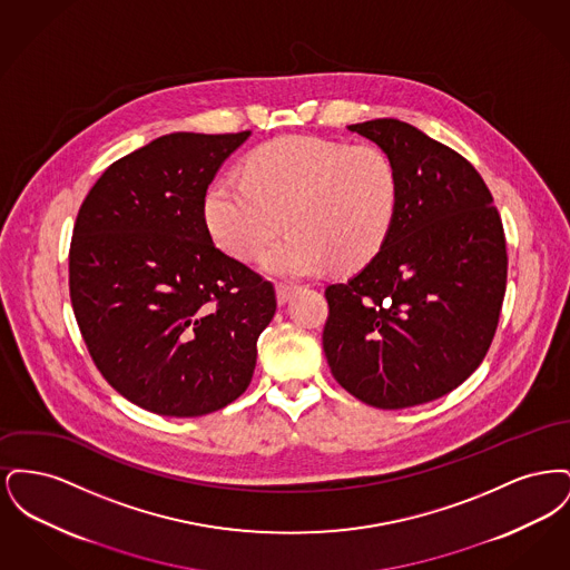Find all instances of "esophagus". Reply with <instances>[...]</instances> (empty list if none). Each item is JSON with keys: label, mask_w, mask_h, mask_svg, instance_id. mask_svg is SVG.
<instances>
[{"label": "esophagus", "mask_w": 570, "mask_h": 570, "mask_svg": "<svg viewBox=\"0 0 570 570\" xmlns=\"http://www.w3.org/2000/svg\"><path fill=\"white\" fill-rule=\"evenodd\" d=\"M297 284H288V282H277L275 286V293H277V303L284 305L288 298L293 297L297 293Z\"/></svg>", "instance_id": "obj_1"}]
</instances>
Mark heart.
I'll return each mask as SVG.
<instances>
[{"label":"heart","mask_w":570,"mask_h":570,"mask_svg":"<svg viewBox=\"0 0 570 570\" xmlns=\"http://www.w3.org/2000/svg\"><path fill=\"white\" fill-rule=\"evenodd\" d=\"M397 194V168L379 145L282 136L247 156L244 179L212 186L205 219L217 244L242 261H254L286 222L291 233L263 258L267 272H354L386 242Z\"/></svg>","instance_id":"b5f03b06"}]
</instances>
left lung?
<instances>
[{
	"instance_id": "obj_1",
	"label": "left lung",
	"mask_w": 570,
	"mask_h": 570,
	"mask_svg": "<svg viewBox=\"0 0 570 570\" xmlns=\"http://www.w3.org/2000/svg\"><path fill=\"white\" fill-rule=\"evenodd\" d=\"M397 168V212L379 254L326 286L333 379L384 410L458 389L485 358L507 291V239L479 170L400 119L348 126Z\"/></svg>"
}]
</instances>
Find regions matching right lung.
<instances>
[{
  "mask_svg": "<svg viewBox=\"0 0 570 570\" xmlns=\"http://www.w3.org/2000/svg\"><path fill=\"white\" fill-rule=\"evenodd\" d=\"M237 135L173 132L110 164L70 242V301L110 386L164 416L235 402L256 367L275 288L217 249L205 196Z\"/></svg>",
  "mask_w": 570,
  "mask_h": 570,
  "instance_id": "obj_1",
  "label": "right lung"
}]
</instances>
